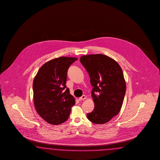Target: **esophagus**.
<instances>
[{
  "label": "esophagus",
  "mask_w": 160,
  "mask_h": 160,
  "mask_svg": "<svg viewBox=\"0 0 160 160\" xmlns=\"http://www.w3.org/2000/svg\"><path fill=\"white\" fill-rule=\"evenodd\" d=\"M86 98V96L85 95H82V97H80L79 98H78V100H79V101H82V100H85Z\"/></svg>",
  "instance_id": "obj_1"
}]
</instances>
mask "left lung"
Wrapping results in <instances>:
<instances>
[{
	"label": "left lung",
	"instance_id": "8db88e82",
	"mask_svg": "<svg viewBox=\"0 0 160 160\" xmlns=\"http://www.w3.org/2000/svg\"><path fill=\"white\" fill-rule=\"evenodd\" d=\"M80 62L90 78L94 108L87 113V118L102 124L117 116L125 96L126 84L121 67L112 58L102 54L80 58Z\"/></svg>",
	"mask_w": 160,
	"mask_h": 160
}]
</instances>
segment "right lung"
Wrapping results in <instances>:
<instances>
[{"instance_id": "right-lung-1", "label": "right lung", "mask_w": 160, "mask_h": 160, "mask_svg": "<svg viewBox=\"0 0 160 160\" xmlns=\"http://www.w3.org/2000/svg\"><path fill=\"white\" fill-rule=\"evenodd\" d=\"M78 58L60 57L44 63L33 83L35 108L49 124L58 125L68 120L74 98L66 87L68 69Z\"/></svg>"}]
</instances>
